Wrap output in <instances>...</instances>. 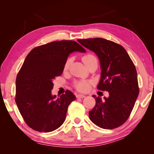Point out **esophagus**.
Wrapping results in <instances>:
<instances>
[{"label":"esophagus","instance_id":"1","mask_svg":"<svg viewBox=\"0 0 154 154\" xmlns=\"http://www.w3.org/2000/svg\"><path fill=\"white\" fill-rule=\"evenodd\" d=\"M85 95L84 94H76V97L77 98H84L85 97Z\"/></svg>","mask_w":154,"mask_h":154}]
</instances>
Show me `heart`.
<instances>
[{"mask_svg": "<svg viewBox=\"0 0 154 154\" xmlns=\"http://www.w3.org/2000/svg\"><path fill=\"white\" fill-rule=\"evenodd\" d=\"M94 60H97L96 57L94 56V54H90V53L86 54L83 57H82V61H83L84 64H85V66L88 64V63ZM71 62H72V59L71 57L66 59V60L65 61L64 64V71L68 70L69 66H70V65L71 64ZM90 83H91L88 81H78L75 82L74 84H73V85H74L75 89L79 90V91L85 92V91H87V90L89 89Z\"/></svg>", "mask_w": 154, "mask_h": 154, "instance_id": "1", "label": "heart"}]
</instances>
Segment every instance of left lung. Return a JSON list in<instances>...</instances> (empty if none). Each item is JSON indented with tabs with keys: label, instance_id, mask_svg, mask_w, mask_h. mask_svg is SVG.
I'll use <instances>...</instances> for the list:
<instances>
[{
	"label": "left lung",
	"instance_id": "1",
	"mask_svg": "<svg viewBox=\"0 0 154 154\" xmlns=\"http://www.w3.org/2000/svg\"><path fill=\"white\" fill-rule=\"evenodd\" d=\"M78 42L98 56L102 73L97 89L109 92L104 100L92 96L96 104L89 112L90 119L101 128H119L129 118L140 92L134 63L125 48L113 41L95 38Z\"/></svg>",
	"mask_w": 154,
	"mask_h": 154
}]
</instances>
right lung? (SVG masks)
<instances>
[{"instance_id":"obj_1","label":"right lung","mask_w":154,"mask_h":154,"mask_svg":"<svg viewBox=\"0 0 154 154\" xmlns=\"http://www.w3.org/2000/svg\"><path fill=\"white\" fill-rule=\"evenodd\" d=\"M74 51L85 50L73 41H59L35 47L28 54L16 79L15 102L25 123L38 132L57 129L65 121L69 105L75 100L66 90L52 96V81L62 75L65 61Z\"/></svg>"}]
</instances>
